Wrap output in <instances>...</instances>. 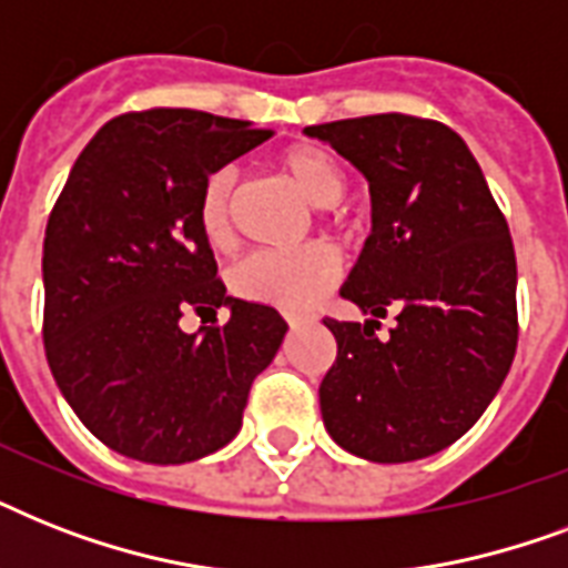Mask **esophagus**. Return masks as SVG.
<instances>
[{
  "instance_id": "esophagus-1",
  "label": "esophagus",
  "mask_w": 568,
  "mask_h": 568,
  "mask_svg": "<svg viewBox=\"0 0 568 568\" xmlns=\"http://www.w3.org/2000/svg\"><path fill=\"white\" fill-rule=\"evenodd\" d=\"M285 321H288V327H301V324L312 321V315H301V312H285Z\"/></svg>"
}]
</instances>
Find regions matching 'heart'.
I'll list each match as a JSON object with an SVG mask.
<instances>
[{
    "label": "heart",
    "mask_w": 568,
    "mask_h": 568,
    "mask_svg": "<svg viewBox=\"0 0 568 568\" xmlns=\"http://www.w3.org/2000/svg\"><path fill=\"white\" fill-rule=\"evenodd\" d=\"M276 168L301 189L318 209H333L347 191V176L336 155L318 144H292L276 155ZM235 200L239 171L217 168L203 180L196 196V226L205 244L214 250L230 247L235 232ZM342 258L329 244H310L292 253H250L230 271V288L244 301L265 303L276 310H306L336 285Z\"/></svg>",
    "instance_id": "1"
}]
</instances>
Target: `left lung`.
<instances>
[{"instance_id": "8db88e82", "label": "left lung", "mask_w": 568, "mask_h": 568, "mask_svg": "<svg viewBox=\"0 0 568 568\" xmlns=\"http://www.w3.org/2000/svg\"><path fill=\"white\" fill-rule=\"evenodd\" d=\"M303 132L345 155L372 194V235L338 292L372 318H324L338 345L318 388L324 427L372 463L439 454L493 404L516 356L507 221L445 123L372 114ZM388 311L398 324L379 343Z\"/></svg>"}]
</instances>
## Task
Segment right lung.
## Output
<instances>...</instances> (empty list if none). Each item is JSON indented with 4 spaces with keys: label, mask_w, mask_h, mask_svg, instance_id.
Returning <instances> with one entry per match:
<instances>
[{
    "label": "right lung",
    "mask_w": 568,
    "mask_h": 568,
    "mask_svg": "<svg viewBox=\"0 0 568 568\" xmlns=\"http://www.w3.org/2000/svg\"><path fill=\"white\" fill-rule=\"evenodd\" d=\"M271 129L191 109L109 120L75 159L43 239V345L61 395L129 459L180 466L241 430L250 386L288 324L226 297L196 226V196ZM231 310L185 334V311Z\"/></svg>",
    "instance_id": "obj_1"
}]
</instances>
